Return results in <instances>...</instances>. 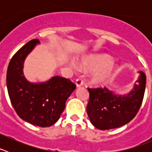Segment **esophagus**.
Instances as JSON below:
<instances>
[{
	"label": "esophagus",
	"mask_w": 152,
	"mask_h": 152,
	"mask_svg": "<svg viewBox=\"0 0 152 152\" xmlns=\"http://www.w3.org/2000/svg\"><path fill=\"white\" fill-rule=\"evenodd\" d=\"M83 80L81 79H77L76 81H75V84L77 86V88H79V87H81L83 85Z\"/></svg>",
	"instance_id": "obj_1"
}]
</instances>
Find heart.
<instances>
[{"instance_id": "heart-1", "label": "heart", "mask_w": 152, "mask_h": 152, "mask_svg": "<svg viewBox=\"0 0 152 152\" xmlns=\"http://www.w3.org/2000/svg\"><path fill=\"white\" fill-rule=\"evenodd\" d=\"M83 66L88 70L94 71L91 75V82L95 86H104L108 84L117 69L112 62V58L106 54L88 58L82 62Z\"/></svg>"}]
</instances>
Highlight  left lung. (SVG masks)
<instances>
[{
	"label": "left lung",
	"mask_w": 152,
	"mask_h": 152,
	"mask_svg": "<svg viewBox=\"0 0 152 152\" xmlns=\"http://www.w3.org/2000/svg\"><path fill=\"white\" fill-rule=\"evenodd\" d=\"M139 77L127 94L119 95L107 88L89 89L87 113L96 129H111L129 123L142 105L145 91L146 75L139 72Z\"/></svg>",
	"instance_id": "8db88e82"
}]
</instances>
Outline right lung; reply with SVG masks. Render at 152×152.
<instances>
[{"label":"right lung","mask_w":152,"mask_h":152,"mask_svg":"<svg viewBox=\"0 0 152 152\" xmlns=\"http://www.w3.org/2000/svg\"><path fill=\"white\" fill-rule=\"evenodd\" d=\"M39 43L36 39L31 40L13 56L7 72V88L12 105L21 119L34 126L49 127L58 120L76 86L60 76L40 83L30 82L25 77L24 61Z\"/></svg>","instance_id":"1"}]
</instances>
